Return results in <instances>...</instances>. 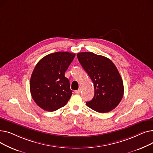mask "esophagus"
<instances>
[{
	"mask_svg": "<svg viewBox=\"0 0 153 153\" xmlns=\"http://www.w3.org/2000/svg\"><path fill=\"white\" fill-rule=\"evenodd\" d=\"M81 89H79V90H77V91H75V92L77 94H81Z\"/></svg>",
	"mask_w": 153,
	"mask_h": 153,
	"instance_id": "1",
	"label": "esophagus"
}]
</instances>
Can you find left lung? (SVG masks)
Wrapping results in <instances>:
<instances>
[{
  "mask_svg": "<svg viewBox=\"0 0 153 153\" xmlns=\"http://www.w3.org/2000/svg\"><path fill=\"white\" fill-rule=\"evenodd\" d=\"M77 57L94 83V98L86 102L87 106L99 113L114 110L124 93L122 79L114 62L92 52L79 53Z\"/></svg>",
  "mask_w": 153,
  "mask_h": 153,
  "instance_id": "left-lung-1",
  "label": "left lung"
}]
</instances>
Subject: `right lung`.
<instances>
[{"label":"right lung","instance_id":"obj_1","mask_svg":"<svg viewBox=\"0 0 153 153\" xmlns=\"http://www.w3.org/2000/svg\"><path fill=\"white\" fill-rule=\"evenodd\" d=\"M76 54L56 52L48 54L36 64L30 79L32 98L48 111L65 106L72 94L69 81L64 76Z\"/></svg>","mask_w":153,"mask_h":153}]
</instances>
